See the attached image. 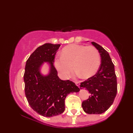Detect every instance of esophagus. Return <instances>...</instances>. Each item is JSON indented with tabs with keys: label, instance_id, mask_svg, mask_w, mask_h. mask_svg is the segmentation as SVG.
<instances>
[{
	"label": "esophagus",
	"instance_id": "esophagus-1",
	"mask_svg": "<svg viewBox=\"0 0 133 133\" xmlns=\"http://www.w3.org/2000/svg\"><path fill=\"white\" fill-rule=\"evenodd\" d=\"M75 84H76V85H77L78 87H79L80 83L79 82H75Z\"/></svg>",
	"mask_w": 133,
	"mask_h": 133
}]
</instances>
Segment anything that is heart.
Wrapping results in <instances>:
<instances>
[{"mask_svg":"<svg viewBox=\"0 0 133 133\" xmlns=\"http://www.w3.org/2000/svg\"><path fill=\"white\" fill-rule=\"evenodd\" d=\"M101 56L94 46L73 44L63 48L62 54L54 59L56 69L62 78H67L73 71L84 79L94 75L99 68Z\"/></svg>","mask_w":133,"mask_h":133,"instance_id":"heart-1","label":"heart"}]
</instances>
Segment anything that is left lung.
<instances>
[{
	"mask_svg": "<svg viewBox=\"0 0 133 133\" xmlns=\"http://www.w3.org/2000/svg\"><path fill=\"white\" fill-rule=\"evenodd\" d=\"M91 43L99 52L101 63L94 76L81 83L80 89H86L90 93L88 99L83 102L82 106L87 114H100L109 109L116 97L117 77L108 52L95 42Z\"/></svg>",
	"mask_w": 133,
	"mask_h": 133,
	"instance_id": "8db88e82",
	"label": "left lung"
}]
</instances>
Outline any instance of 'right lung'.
I'll list each match as a JSON object with an SVG mask.
<instances>
[{"mask_svg": "<svg viewBox=\"0 0 133 133\" xmlns=\"http://www.w3.org/2000/svg\"><path fill=\"white\" fill-rule=\"evenodd\" d=\"M61 44L46 43L38 47L27 59L24 82L25 94L31 107L45 117H52L63 112L64 101L71 92L80 89L72 81L61 80L54 66L55 55ZM44 62L50 67L49 74L44 76L40 70Z\"/></svg>", "mask_w": 133, "mask_h": 133, "instance_id": "right-lung-1", "label": "right lung"}]
</instances>
